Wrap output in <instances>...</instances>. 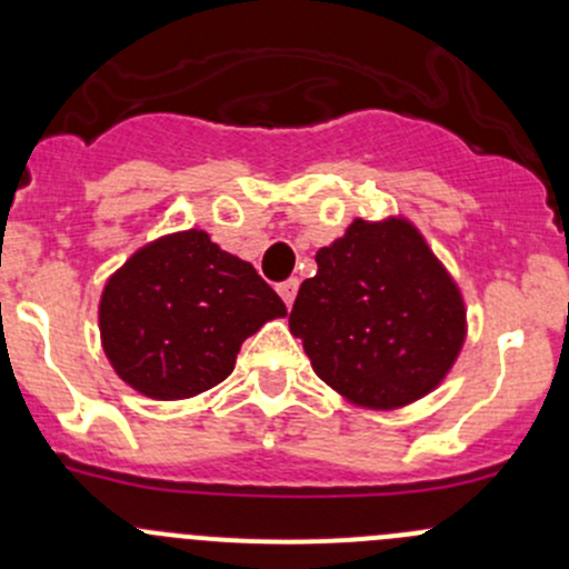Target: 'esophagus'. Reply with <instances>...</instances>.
I'll use <instances>...</instances> for the list:
<instances>
[{
  "mask_svg": "<svg viewBox=\"0 0 569 569\" xmlns=\"http://www.w3.org/2000/svg\"><path fill=\"white\" fill-rule=\"evenodd\" d=\"M297 289H300V280H297V278H289V280H283V283L278 286V295L283 297V302H286V306H291V302H295V297H297Z\"/></svg>",
  "mask_w": 569,
  "mask_h": 569,
  "instance_id": "34e87169",
  "label": "esophagus"
}]
</instances>
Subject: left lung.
Masks as SVG:
<instances>
[{"mask_svg":"<svg viewBox=\"0 0 569 569\" xmlns=\"http://www.w3.org/2000/svg\"><path fill=\"white\" fill-rule=\"evenodd\" d=\"M289 327L313 371L358 405H407L432 391L465 338V308L421 233L405 220H355L317 252Z\"/></svg>","mask_w":569,"mask_h":569,"instance_id":"1","label":"left lung"}]
</instances>
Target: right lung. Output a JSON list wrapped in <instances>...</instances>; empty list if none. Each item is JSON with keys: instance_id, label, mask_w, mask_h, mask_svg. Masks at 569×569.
I'll return each instance as SVG.
<instances>
[{"instance_id": "1", "label": "right lung", "mask_w": 569, "mask_h": 569, "mask_svg": "<svg viewBox=\"0 0 569 569\" xmlns=\"http://www.w3.org/2000/svg\"><path fill=\"white\" fill-rule=\"evenodd\" d=\"M286 306L252 263L203 231L148 244L109 278L101 341L120 380L153 399H187L226 380L239 347Z\"/></svg>"}]
</instances>
